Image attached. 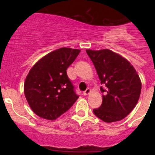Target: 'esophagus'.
<instances>
[{
	"label": "esophagus",
	"mask_w": 155,
	"mask_h": 155,
	"mask_svg": "<svg viewBox=\"0 0 155 155\" xmlns=\"http://www.w3.org/2000/svg\"><path fill=\"white\" fill-rule=\"evenodd\" d=\"M90 92H91V90H90V89H89V88H87L86 90H85V91L83 92V94L85 95H85L89 94V93H90Z\"/></svg>",
	"instance_id": "1"
}]
</instances>
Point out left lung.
<instances>
[{
  "label": "left lung",
  "mask_w": 155,
  "mask_h": 155,
  "mask_svg": "<svg viewBox=\"0 0 155 155\" xmlns=\"http://www.w3.org/2000/svg\"><path fill=\"white\" fill-rule=\"evenodd\" d=\"M101 85L103 102L93 112L107 123L122 120L134 109L140 98L142 83L134 67L127 59L109 49H87Z\"/></svg>",
  "instance_id": "left-lung-1"
}]
</instances>
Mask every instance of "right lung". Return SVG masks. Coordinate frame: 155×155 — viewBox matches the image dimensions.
Here are the masks:
<instances>
[{
    "label": "right lung",
    "mask_w": 155,
    "mask_h": 155,
    "mask_svg": "<svg viewBox=\"0 0 155 155\" xmlns=\"http://www.w3.org/2000/svg\"><path fill=\"white\" fill-rule=\"evenodd\" d=\"M79 52V49L61 48L42 58L31 69L25 82L24 91L36 115L55 120L79 98L67 69Z\"/></svg>",
    "instance_id": "1"
}]
</instances>
